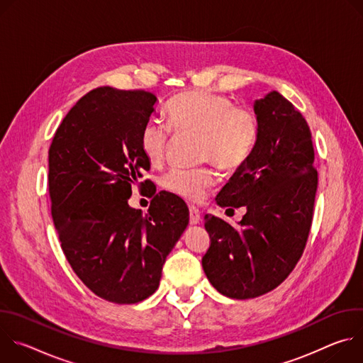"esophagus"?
Instances as JSON below:
<instances>
[{"mask_svg": "<svg viewBox=\"0 0 363 363\" xmlns=\"http://www.w3.org/2000/svg\"><path fill=\"white\" fill-rule=\"evenodd\" d=\"M201 221H202V217H201L199 210L196 208V206H189V223H191V225H196Z\"/></svg>", "mask_w": 363, "mask_h": 363, "instance_id": "1", "label": "esophagus"}]
</instances>
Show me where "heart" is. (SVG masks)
I'll use <instances>...</instances> for the list:
<instances>
[{
  "label": "heart",
  "mask_w": 363,
  "mask_h": 363,
  "mask_svg": "<svg viewBox=\"0 0 363 363\" xmlns=\"http://www.w3.org/2000/svg\"><path fill=\"white\" fill-rule=\"evenodd\" d=\"M171 126L177 132L199 133V160L213 161L224 171L242 167L254 149L258 132L255 115L241 106H233L230 97L205 90H191L172 97L167 106ZM171 130L160 121H147L139 138V146L150 165L164 161ZM216 182L211 168L171 169L161 184L165 191L188 201H199Z\"/></svg>",
  "instance_id": "1"
}]
</instances>
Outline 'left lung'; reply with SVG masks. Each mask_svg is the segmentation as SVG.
<instances>
[{
    "instance_id": "left-lung-1",
    "label": "left lung",
    "mask_w": 363,
    "mask_h": 363,
    "mask_svg": "<svg viewBox=\"0 0 363 363\" xmlns=\"http://www.w3.org/2000/svg\"><path fill=\"white\" fill-rule=\"evenodd\" d=\"M258 132L247 162L216 201L245 206L233 227L205 216L211 244L202 257L210 283L231 298H252L281 284L303 254L318 189L312 133L301 113L273 90L254 101Z\"/></svg>"
}]
</instances>
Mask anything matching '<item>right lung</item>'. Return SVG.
<instances>
[{
	"label": "right lung",
	"instance_id": "add662e5",
	"mask_svg": "<svg viewBox=\"0 0 363 363\" xmlns=\"http://www.w3.org/2000/svg\"><path fill=\"white\" fill-rule=\"evenodd\" d=\"M157 96L97 87L57 128L48 149L51 217L77 277L96 296L133 304L157 291L167 255L189 223L185 202L149 186V210L129 206L132 185L150 164L140 130ZM147 179L140 185L147 186Z\"/></svg>",
	"mask_w": 363,
	"mask_h": 363
}]
</instances>
